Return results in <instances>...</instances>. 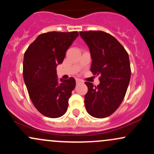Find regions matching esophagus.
I'll list each match as a JSON object with an SVG mask.
<instances>
[{"mask_svg": "<svg viewBox=\"0 0 154 154\" xmlns=\"http://www.w3.org/2000/svg\"><path fill=\"white\" fill-rule=\"evenodd\" d=\"M81 82H82L80 80V79H76V83H77V84H79V83H81Z\"/></svg>", "mask_w": 154, "mask_h": 154, "instance_id": "obj_1", "label": "esophagus"}]
</instances>
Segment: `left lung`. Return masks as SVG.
<instances>
[{"label": "left lung", "instance_id": "8db88e82", "mask_svg": "<svg viewBox=\"0 0 154 154\" xmlns=\"http://www.w3.org/2000/svg\"><path fill=\"white\" fill-rule=\"evenodd\" d=\"M79 34L91 51V71L99 75L100 80L97 86L85 82L88 89L85 95L86 111L93 117H107L119 108L128 90L131 76L128 54L114 36L105 32Z\"/></svg>", "mask_w": 154, "mask_h": 154}]
</instances>
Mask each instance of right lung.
I'll use <instances>...</instances> for the list:
<instances>
[{"mask_svg": "<svg viewBox=\"0 0 154 154\" xmlns=\"http://www.w3.org/2000/svg\"><path fill=\"white\" fill-rule=\"evenodd\" d=\"M78 32H49L40 35L27 48L23 61V77L33 105L49 118H58L67 111L75 79L58 80L56 66L78 37Z\"/></svg>", "mask_w": 154, "mask_h": 154, "instance_id": "1", "label": "right lung"}]
</instances>
